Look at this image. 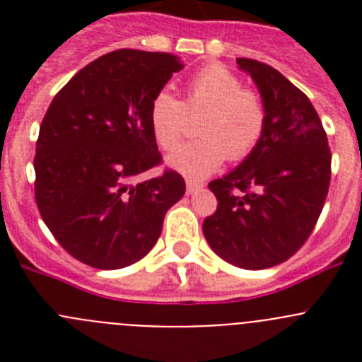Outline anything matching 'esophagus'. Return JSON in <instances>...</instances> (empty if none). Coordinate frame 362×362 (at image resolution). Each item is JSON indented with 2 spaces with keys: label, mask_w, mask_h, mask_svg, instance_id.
<instances>
[{
  "label": "esophagus",
  "mask_w": 362,
  "mask_h": 362,
  "mask_svg": "<svg viewBox=\"0 0 362 362\" xmlns=\"http://www.w3.org/2000/svg\"><path fill=\"white\" fill-rule=\"evenodd\" d=\"M203 188V185L201 183H194V181H187V194L190 196V194H194V192L201 190Z\"/></svg>",
  "instance_id": "34e87169"
}]
</instances>
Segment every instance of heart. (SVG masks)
I'll list each match as a JSON object with an SVG mask.
<instances>
[{
	"mask_svg": "<svg viewBox=\"0 0 362 362\" xmlns=\"http://www.w3.org/2000/svg\"><path fill=\"white\" fill-rule=\"evenodd\" d=\"M187 110L203 112L199 139L177 146L166 158L172 170L188 179L214 174L226 158L245 159L259 145L267 129V105L225 65L204 66L187 83L185 103L172 92L161 90L150 103V130L161 148L177 145L187 127Z\"/></svg>",
	"mask_w": 362,
	"mask_h": 362,
	"instance_id": "obj_1",
	"label": "heart"
}]
</instances>
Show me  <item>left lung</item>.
Listing matches in <instances>:
<instances>
[{"label":"left lung","mask_w":362,"mask_h":362,"mask_svg":"<svg viewBox=\"0 0 362 362\" xmlns=\"http://www.w3.org/2000/svg\"><path fill=\"white\" fill-rule=\"evenodd\" d=\"M235 63L267 105V129L241 165L209 185L217 210L203 221V233L226 263L263 270L310 238L330 187L332 153L317 112L297 86L267 63Z\"/></svg>","instance_id":"8db88e82"}]
</instances>
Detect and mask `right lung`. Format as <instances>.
I'll return each instance as SVG.
<instances>
[{
    "label": "right lung",
    "instance_id": "obj_1",
    "mask_svg": "<svg viewBox=\"0 0 362 362\" xmlns=\"http://www.w3.org/2000/svg\"><path fill=\"white\" fill-rule=\"evenodd\" d=\"M183 69L174 54L121 49L79 70L52 99L36 143V203L56 241L81 263L117 270L145 257L185 196L150 130L153 95Z\"/></svg>",
    "mask_w": 362,
    "mask_h": 362
}]
</instances>
